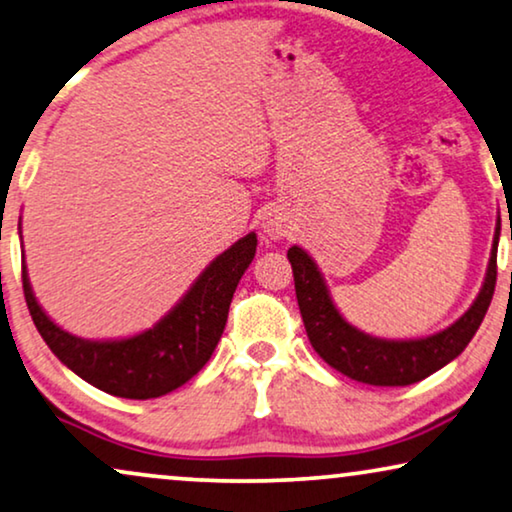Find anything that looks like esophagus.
<instances>
[{
  "label": "esophagus",
  "mask_w": 512,
  "mask_h": 512,
  "mask_svg": "<svg viewBox=\"0 0 512 512\" xmlns=\"http://www.w3.org/2000/svg\"><path fill=\"white\" fill-rule=\"evenodd\" d=\"M290 229V220L283 213H278V210L264 217V231H267V236L274 238V241H281V238L290 236Z\"/></svg>",
  "instance_id": "obj_1"
}]
</instances>
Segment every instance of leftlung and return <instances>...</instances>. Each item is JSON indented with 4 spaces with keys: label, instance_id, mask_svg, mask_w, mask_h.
Segmentation results:
<instances>
[{
    "label": "left lung",
    "instance_id": "left-lung-1",
    "mask_svg": "<svg viewBox=\"0 0 512 512\" xmlns=\"http://www.w3.org/2000/svg\"><path fill=\"white\" fill-rule=\"evenodd\" d=\"M496 248L499 243L494 241L487 278L478 299L454 325L426 339L388 342V339L365 335L346 323L332 304L316 262L302 248L292 245L288 260L292 264L297 304L311 346L327 365L363 384L410 386L414 381L426 379L428 374L438 372L449 360L459 356L478 332L496 288Z\"/></svg>",
    "mask_w": 512,
    "mask_h": 512
}]
</instances>
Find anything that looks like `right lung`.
Returning a JSON list of instances; mask_svg holds the SVG:
<instances>
[{
	"label": "right lung",
	"mask_w": 512,
	"mask_h": 512,
	"mask_svg": "<svg viewBox=\"0 0 512 512\" xmlns=\"http://www.w3.org/2000/svg\"><path fill=\"white\" fill-rule=\"evenodd\" d=\"M255 250L257 236H243L208 264L180 304L152 330L117 342H91L60 330L34 299L23 264L25 302L39 335L74 374L119 398H159L192 379L213 356L231 297Z\"/></svg>",
	"instance_id": "obj_1"
}]
</instances>
